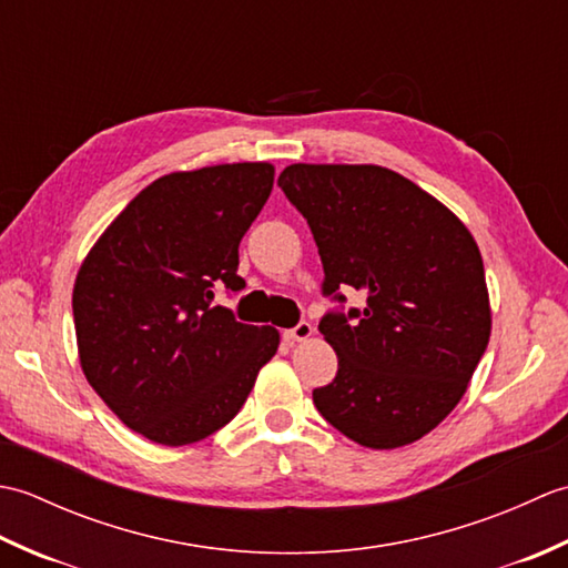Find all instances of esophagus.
Masks as SVG:
<instances>
[{
	"label": "esophagus",
	"instance_id": "1",
	"mask_svg": "<svg viewBox=\"0 0 568 568\" xmlns=\"http://www.w3.org/2000/svg\"><path fill=\"white\" fill-rule=\"evenodd\" d=\"M312 332H315V329H312L310 322H297L293 329L285 332V339L287 342H305V339H310Z\"/></svg>",
	"mask_w": 568,
	"mask_h": 568
}]
</instances>
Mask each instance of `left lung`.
Returning <instances> with one entry per match:
<instances>
[{
	"instance_id": "left-lung-1",
	"label": "left lung",
	"mask_w": 568,
	"mask_h": 568,
	"mask_svg": "<svg viewBox=\"0 0 568 568\" xmlns=\"http://www.w3.org/2000/svg\"><path fill=\"white\" fill-rule=\"evenodd\" d=\"M277 185L320 248V320L339 368L312 390L332 427L371 449L425 437L466 393L490 339L484 258L468 229L381 165H287ZM344 290L367 300L343 312Z\"/></svg>"
}]
</instances>
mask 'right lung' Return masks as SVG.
Returning a JSON list of instances; mask_svg holds the SVG:
<instances>
[{"label":"right lung","mask_w":568,"mask_h":568,"mask_svg":"<svg viewBox=\"0 0 568 568\" xmlns=\"http://www.w3.org/2000/svg\"><path fill=\"white\" fill-rule=\"evenodd\" d=\"M273 190L271 163L163 175L106 226L72 291L84 378L143 437H210L246 403L277 329L214 305L244 291L239 244Z\"/></svg>","instance_id":"right-lung-1"}]
</instances>
